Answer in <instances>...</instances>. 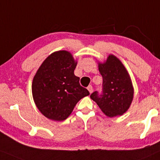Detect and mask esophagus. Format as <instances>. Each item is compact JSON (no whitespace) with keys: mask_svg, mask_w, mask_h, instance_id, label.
<instances>
[{"mask_svg":"<svg viewBox=\"0 0 160 160\" xmlns=\"http://www.w3.org/2000/svg\"><path fill=\"white\" fill-rule=\"evenodd\" d=\"M88 91L90 92V93H91V92H92V90H93V89H92V87L91 85H89L88 87Z\"/></svg>","mask_w":160,"mask_h":160,"instance_id":"obj_1","label":"esophagus"}]
</instances>
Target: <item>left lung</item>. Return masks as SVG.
<instances>
[{"label": "left lung", "instance_id": "8db88e82", "mask_svg": "<svg viewBox=\"0 0 160 160\" xmlns=\"http://www.w3.org/2000/svg\"><path fill=\"white\" fill-rule=\"evenodd\" d=\"M103 78L102 94L93 92L90 95L108 117L123 115L129 109L133 98L132 81L125 67L117 57L110 54L104 62H98Z\"/></svg>", "mask_w": 160, "mask_h": 160}]
</instances>
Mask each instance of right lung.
Listing matches in <instances>:
<instances>
[{
	"mask_svg": "<svg viewBox=\"0 0 160 160\" xmlns=\"http://www.w3.org/2000/svg\"><path fill=\"white\" fill-rule=\"evenodd\" d=\"M77 62L69 51L59 50L50 54L37 70L32 84L35 105L45 117L64 121L76 104L90 95L74 75Z\"/></svg>",
	"mask_w": 160,
	"mask_h": 160,
	"instance_id": "add662e5",
	"label": "right lung"
}]
</instances>
